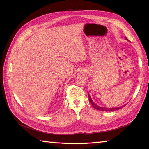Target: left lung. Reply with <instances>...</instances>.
Wrapping results in <instances>:
<instances>
[{
    "label": "left lung",
    "instance_id": "8db88e82",
    "mask_svg": "<svg viewBox=\"0 0 149 149\" xmlns=\"http://www.w3.org/2000/svg\"><path fill=\"white\" fill-rule=\"evenodd\" d=\"M126 39L127 40V38H126ZM88 96H89V101L90 102V103L91 104V105L94 107V108H95L97 110H99V111H106V112H107V111H116V110H118L119 109H120V108H122V107L123 106H121V107H112V108H107V107H100L97 106L96 104H95V103H94V102L92 101L91 97L89 96V95L88 94Z\"/></svg>",
    "mask_w": 149,
    "mask_h": 149
}]
</instances>
